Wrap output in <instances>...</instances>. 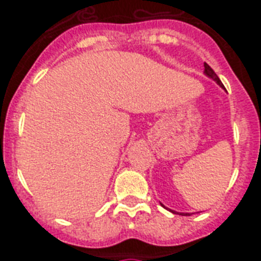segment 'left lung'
<instances>
[{"label":"left lung","mask_w":261,"mask_h":261,"mask_svg":"<svg viewBox=\"0 0 261 261\" xmlns=\"http://www.w3.org/2000/svg\"><path fill=\"white\" fill-rule=\"evenodd\" d=\"M204 73H206V75H208L210 79H213V80H214V81H217V83L219 84V87L225 88V87H223V85H222V83H221V80L218 79V75L215 74L214 70H213V69H211V67L208 66V65H207L206 62H204ZM181 215H182V213H181ZM184 215H191V214H184Z\"/></svg>","instance_id":"obj_1"}]
</instances>
